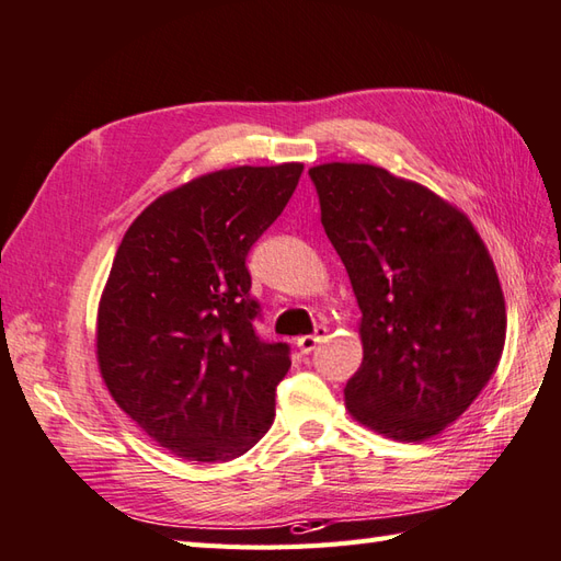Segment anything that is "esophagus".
<instances>
[{"label":"esophagus","mask_w":561,"mask_h":561,"mask_svg":"<svg viewBox=\"0 0 561 561\" xmlns=\"http://www.w3.org/2000/svg\"><path fill=\"white\" fill-rule=\"evenodd\" d=\"M324 334H328V330L324 328H318L316 330V334H306V336H298L296 340V346H298V351H301V354L306 356V354H310L312 348H316L322 340H324Z\"/></svg>","instance_id":"34e87169"}]
</instances>
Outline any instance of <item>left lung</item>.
Returning <instances> with one entry per match:
<instances>
[{
  "label": "left lung",
  "instance_id": "1",
  "mask_svg": "<svg viewBox=\"0 0 561 561\" xmlns=\"http://www.w3.org/2000/svg\"><path fill=\"white\" fill-rule=\"evenodd\" d=\"M308 174L360 308L363 363L346 411L399 442L435 437L483 392L504 351L488 245L457 205L382 167L328 162Z\"/></svg>",
  "mask_w": 561,
  "mask_h": 561
}]
</instances>
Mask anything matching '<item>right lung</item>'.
<instances>
[{
  "label": "right lung",
  "mask_w": 561,
  "mask_h": 561,
  "mask_svg": "<svg viewBox=\"0 0 561 561\" xmlns=\"http://www.w3.org/2000/svg\"><path fill=\"white\" fill-rule=\"evenodd\" d=\"M301 162L231 167L167 191L126 229L98 308V366L119 409L179 459L241 457L275 421L289 346L255 334L245 267Z\"/></svg>",
  "instance_id": "right-lung-1"
}]
</instances>
